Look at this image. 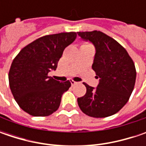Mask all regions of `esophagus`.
<instances>
[{
  "instance_id": "1",
  "label": "esophagus",
  "mask_w": 146,
  "mask_h": 146,
  "mask_svg": "<svg viewBox=\"0 0 146 146\" xmlns=\"http://www.w3.org/2000/svg\"><path fill=\"white\" fill-rule=\"evenodd\" d=\"M70 84H72V85H75V84H78V82L75 81V80H70Z\"/></svg>"
}]
</instances>
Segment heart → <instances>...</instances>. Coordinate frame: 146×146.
I'll use <instances>...</instances> for the list:
<instances>
[{
    "instance_id": "b5f03b06",
    "label": "heart",
    "mask_w": 146,
    "mask_h": 146,
    "mask_svg": "<svg viewBox=\"0 0 146 146\" xmlns=\"http://www.w3.org/2000/svg\"><path fill=\"white\" fill-rule=\"evenodd\" d=\"M81 46H91V44H87V43H84V44H82Z\"/></svg>"
}]
</instances>
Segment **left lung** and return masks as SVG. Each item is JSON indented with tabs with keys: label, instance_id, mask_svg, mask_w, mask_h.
Listing matches in <instances>:
<instances>
[{
	"label": "left lung",
	"instance_id": "8db88e82",
	"mask_svg": "<svg viewBox=\"0 0 146 146\" xmlns=\"http://www.w3.org/2000/svg\"><path fill=\"white\" fill-rule=\"evenodd\" d=\"M78 35L96 48L93 70L100 79L94 88L84 83L86 93L77 102L90 117L106 118L116 114L127 102L135 86L137 71L127 50L113 38L100 31H80Z\"/></svg>",
	"mask_w": 146,
	"mask_h": 146
}]
</instances>
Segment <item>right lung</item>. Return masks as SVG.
Returning <instances> with one entry per match:
<instances>
[{
	"label": "right lung",
	"mask_w": 146,
	"mask_h": 146,
	"mask_svg": "<svg viewBox=\"0 0 146 146\" xmlns=\"http://www.w3.org/2000/svg\"><path fill=\"white\" fill-rule=\"evenodd\" d=\"M76 32H62L40 37L21 49L9 71L11 93L22 110L32 116H48L58 109L70 82L48 76L55 70L66 47L76 40Z\"/></svg>",
	"instance_id": "right-lung-1"
}]
</instances>
